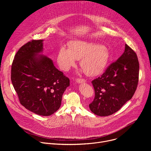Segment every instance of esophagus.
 <instances>
[{
	"instance_id": "1",
	"label": "esophagus",
	"mask_w": 151,
	"mask_h": 151,
	"mask_svg": "<svg viewBox=\"0 0 151 151\" xmlns=\"http://www.w3.org/2000/svg\"><path fill=\"white\" fill-rule=\"evenodd\" d=\"M76 82L78 83H85L86 82V81L83 79H77Z\"/></svg>"
}]
</instances>
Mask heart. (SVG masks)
<instances>
[{
  "label": "heart",
  "mask_w": 151,
  "mask_h": 151,
  "mask_svg": "<svg viewBox=\"0 0 151 151\" xmlns=\"http://www.w3.org/2000/svg\"><path fill=\"white\" fill-rule=\"evenodd\" d=\"M109 59V52L105 46L83 40L72 41L69 48L61 47L57 57L58 66L65 72L75 66L76 60H80L81 68L86 75L90 76L100 74Z\"/></svg>",
  "instance_id": "b5f03b06"
}]
</instances>
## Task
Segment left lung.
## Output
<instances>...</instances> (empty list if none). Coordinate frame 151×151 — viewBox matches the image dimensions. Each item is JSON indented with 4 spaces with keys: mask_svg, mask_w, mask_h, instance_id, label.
Returning a JSON list of instances; mask_svg holds the SVG:
<instances>
[{
    "mask_svg": "<svg viewBox=\"0 0 151 151\" xmlns=\"http://www.w3.org/2000/svg\"><path fill=\"white\" fill-rule=\"evenodd\" d=\"M139 64L136 52L127 44L122 55L92 81L95 97L89 104L96 115L106 116L119 111L133 96L138 84Z\"/></svg>",
    "mask_w": 151,
    "mask_h": 151,
    "instance_id": "left-lung-1",
    "label": "left lung"
}]
</instances>
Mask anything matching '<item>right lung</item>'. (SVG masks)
<instances>
[{
    "label": "right lung",
    "instance_id": "add662e5",
    "mask_svg": "<svg viewBox=\"0 0 151 151\" xmlns=\"http://www.w3.org/2000/svg\"><path fill=\"white\" fill-rule=\"evenodd\" d=\"M44 40H33L21 47L15 55L11 81L20 103L29 111L50 116L61 106L70 80L42 53Z\"/></svg>",
    "mask_w": 151,
    "mask_h": 151
}]
</instances>
